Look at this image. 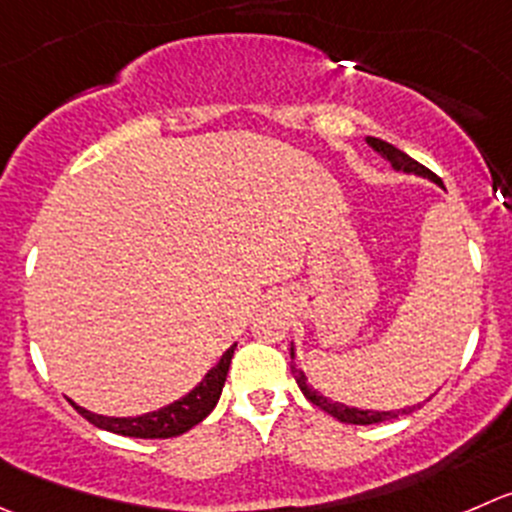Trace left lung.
I'll return each mask as SVG.
<instances>
[{"mask_svg": "<svg viewBox=\"0 0 512 512\" xmlns=\"http://www.w3.org/2000/svg\"><path fill=\"white\" fill-rule=\"evenodd\" d=\"M367 145L372 147L375 152H380L385 160L390 162V165L395 167V170H403V172H413V175H420V177H428V180L438 182V175H433V172L428 170V167H423L420 162H415L413 157H408L405 152H400L398 147L388 145V142L377 140V137H367ZM292 357H295V350H292ZM292 372H295V380L297 385H300L302 395H305L307 400H310L312 405H317L320 410H325L327 415H332V418H337L340 423H350V425H372V423H385V420H395L400 418V415H408L413 413L415 408H405V410H390V413H375V410H357V408H347V405L342 403H332V400L322 398L317 390H312L310 385H307L305 375H302V370H295L292 367Z\"/></svg>", "mask_w": 512, "mask_h": 512, "instance_id": "left-lung-1", "label": "left lung"}]
</instances>
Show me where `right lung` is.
Here are the masks:
<instances>
[{
  "instance_id": "1",
  "label": "right lung",
  "mask_w": 512,
  "mask_h": 512,
  "mask_svg": "<svg viewBox=\"0 0 512 512\" xmlns=\"http://www.w3.org/2000/svg\"><path fill=\"white\" fill-rule=\"evenodd\" d=\"M235 347L237 345H232L230 350L220 357V362L207 372L205 380H202L192 393H187L185 398L167 405V408L157 410V413L140 415V418H104V415H94L89 413V410L79 408V405H72L82 418H87L89 423L94 425V428L109 430V433L127 435V438H175V435H182L190 428H195L197 423H202V420L215 410L217 400H220L222 395V388H225L227 370H230Z\"/></svg>"
}]
</instances>
